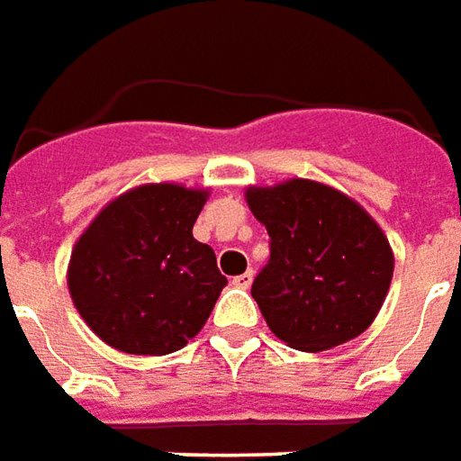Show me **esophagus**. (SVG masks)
I'll list each match as a JSON object with an SVG mask.
<instances>
[{"mask_svg":"<svg viewBox=\"0 0 461 461\" xmlns=\"http://www.w3.org/2000/svg\"><path fill=\"white\" fill-rule=\"evenodd\" d=\"M251 284H253V271H251V268H249L246 274H240V276H236V279H233V286H238V289H249Z\"/></svg>","mask_w":461,"mask_h":461,"instance_id":"obj_1","label":"esophagus"}]
</instances>
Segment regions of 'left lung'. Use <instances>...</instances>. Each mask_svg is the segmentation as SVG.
Listing matches in <instances>:
<instances>
[{"mask_svg":"<svg viewBox=\"0 0 461 461\" xmlns=\"http://www.w3.org/2000/svg\"><path fill=\"white\" fill-rule=\"evenodd\" d=\"M246 203L271 236V258L251 286L268 330L302 353L363 335L393 279V249L370 212L302 177L251 185Z\"/></svg>","mask_w":461,"mask_h":461,"instance_id":"1","label":"left lung"}]
</instances>
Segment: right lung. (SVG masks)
<instances>
[{
  "instance_id": "right-lung-1",
  "label": "right lung",
  "mask_w": 461,
  "mask_h": 461,
  "mask_svg": "<svg viewBox=\"0 0 461 461\" xmlns=\"http://www.w3.org/2000/svg\"><path fill=\"white\" fill-rule=\"evenodd\" d=\"M208 190L149 182L113 197L80 233L68 289L83 322L113 350L175 353L228 284L215 251L193 238Z\"/></svg>"
}]
</instances>
